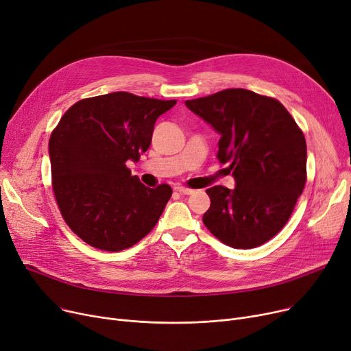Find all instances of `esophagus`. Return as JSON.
I'll use <instances>...</instances> for the list:
<instances>
[{
  "label": "esophagus",
  "instance_id": "obj_1",
  "mask_svg": "<svg viewBox=\"0 0 351 351\" xmlns=\"http://www.w3.org/2000/svg\"><path fill=\"white\" fill-rule=\"evenodd\" d=\"M175 191L182 193V195H192L193 191L189 189V188H185V186H175Z\"/></svg>",
  "mask_w": 351,
  "mask_h": 351
}]
</instances>
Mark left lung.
<instances>
[{
    "label": "left lung",
    "mask_w": 351,
    "mask_h": 351,
    "mask_svg": "<svg viewBox=\"0 0 351 351\" xmlns=\"http://www.w3.org/2000/svg\"><path fill=\"white\" fill-rule=\"evenodd\" d=\"M220 135L217 159L229 163L234 189L206 191L204 223L234 249L257 247L278 234L306 183L307 147L302 129L274 98L243 88L186 101Z\"/></svg>",
    "instance_id": "1"
}]
</instances>
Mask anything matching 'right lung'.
<instances>
[{
    "instance_id": "right-lung-1",
    "label": "right lung",
    "mask_w": 351,
    "mask_h": 351,
    "mask_svg": "<svg viewBox=\"0 0 351 351\" xmlns=\"http://www.w3.org/2000/svg\"><path fill=\"white\" fill-rule=\"evenodd\" d=\"M176 104L112 92L73 104L49 138L52 189L69 229L92 247L121 252L149 233L172 196L126 168L151 145L156 119Z\"/></svg>"
}]
</instances>
